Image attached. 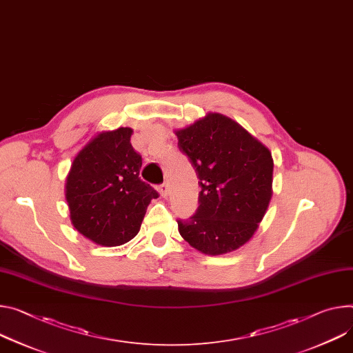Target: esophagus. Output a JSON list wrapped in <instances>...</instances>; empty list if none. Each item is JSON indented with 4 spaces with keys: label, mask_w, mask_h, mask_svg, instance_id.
Returning <instances> with one entry per match:
<instances>
[{
    "label": "esophagus",
    "mask_w": 353,
    "mask_h": 353,
    "mask_svg": "<svg viewBox=\"0 0 353 353\" xmlns=\"http://www.w3.org/2000/svg\"><path fill=\"white\" fill-rule=\"evenodd\" d=\"M159 191H160V196L162 197H168L169 196V184L168 183H163V184H160L159 185Z\"/></svg>",
    "instance_id": "34e87169"
}]
</instances>
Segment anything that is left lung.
I'll return each instance as SVG.
<instances>
[{
    "mask_svg": "<svg viewBox=\"0 0 353 353\" xmlns=\"http://www.w3.org/2000/svg\"><path fill=\"white\" fill-rule=\"evenodd\" d=\"M176 135L201 187L196 214L177 221L180 235L205 254L241 248L258 230L272 199L270 150L238 122L216 112Z\"/></svg>",
    "mask_w": 353,
    "mask_h": 353,
    "instance_id": "obj_1",
    "label": "left lung"
}]
</instances>
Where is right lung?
I'll use <instances>...</instances> for the list:
<instances>
[{"label":"right lung","mask_w":353,"mask_h":353,"mask_svg":"<svg viewBox=\"0 0 353 353\" xmlns=\"http://www.w3.org/2000/svg\"><path fill=\"white\" fill-rule=\"evenodd\" d=\"M131 128L101 132L74 157L66 200L74 228L103 246L130 242L141 230L157 191L139 177L142 156L131 145Z\"/></svg>","instance_id":"right-lung-1"}]
</instances>
